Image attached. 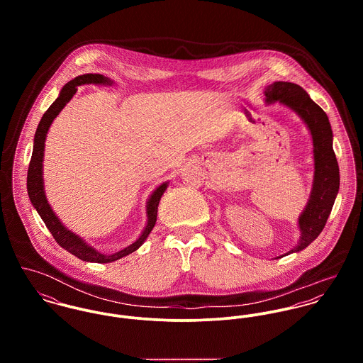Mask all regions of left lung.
Instances as JSON below:
<instances>
[{"label":"left lung","mask_w":363,"mask_h":363,"mask_svg":"<svg viewBox=\"0 0 363 363\" xmlns=\"http://www.w3.org/2000/svg\"><path fill=\"white\" fill-rule=\"evenodd\" d=\"M265 104H279L295 111L306 124L313 143V183L308 204L298 218L299 240L281 259L306 249L321 233L340 190V169L333 150V130L324 110L314 104L308 92L292 82H274L264 91Z\"/></svg>","instance_id":"left-lung-1"}]
</instances>
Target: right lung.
I'll use <instances>...</instances> for the list:
<instances>
[{
  "label": "right lung",
  "instance_id": "right-lung-1",
  "mask_svg": "<svg viewBox=\"0 0 363 363\" xmlns=\"http://www.w3.org/2000/svg\"><path fill=\"white\" fill-rule=\"evenodd\" d=\"M88 84L111 86L113 81L101 74H84V75L75 77L74 79H71L69 82H67L62 86V89L58 94V98L52 102V106L48 108V111L43 114V117L38 125V130L35 133L33 152H32V159L29 163V169H28V194H29L32 206L36 208L38 213L40 215V218L46 223L48 229L50 230L52 238L64 250H67L68 253L74 255L75 257H78L82 261L104 264V262H113L116 259H123V257L134 253L144 245V242L147 240V238L150 236V233L152 232V229L155 226L157 206H159V201H160L163 193L166 191V189L169 186V182H163L151 193V196L147 201V207H145L147 223H145L141 235L138 236V239L135 242H133L130 246H127L113 255H104V253L98 252L95 247L88 245V242H85L81 236H78L77 233L69 230L60 220V218L54 213L52 206L49 204V200L46 197V190H45V180H43V159H45V145H46L45 143H46V137H48L49 128H50L54 118L60 114V111L64 108V106L68 104L72 99V96L77 94V86L88 85Z\"/></svg>",
  "mask_w": 363,
  "mask_h": 363
}]
</instances>
